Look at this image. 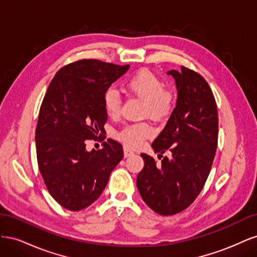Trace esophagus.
<instances>
[{
	"label": "esophagus",
	"instance_id": "obj_1",
	"mask_svg": "<svg viewBox=\"0 0 257 257\" xmlns=\"http://www.w3.org/2000/svg\"><path fill=\"white\" fill-rule=\"evenodd\" d=\"M123 152H124V157H125V158L131 157V155L134 154V151L132 150L131 148L127 147V146H124V147H123Z\"/></svg>",
	"mask_w": 257,
	"mask_h": 257
}]
</instances>
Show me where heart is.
<instances>
[{"instance_id":"obj_1","label":"heart","mask_w":257,"mask_h":257,"mask_svg":"<svg viewBox=\"0 0 257 257\" xmlns=\"http://www.w3.org/2000/svg\"><path fill=\"white\" fill-rule=\"evenodd\" d=\"M125 89L145 100L144 114L154 119H165L173 112L176 105V96L173 90L164 88L163 80L148 69H141L124 83ZM106 113L116 118L121 112V97L114 89H108L103 97ZM154 127L149 122H139L126 125L118 132L116 137L131 147H138L147 138L152 137Z\"/></svg>"}]
</instances>
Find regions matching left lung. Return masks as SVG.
<instances>
[{
  "label": "left lung",
  "mask_w": 257,
  "mask_h": 257,
  "mask_svg": "<svg viewBox=\"0 0 257 257\" xmlns=\"http://www.w3.org/2000/svg\"><path fill=\"white\" fill-rule=\"evenodd\" d=\"M178 89L175 109L160 135L154 152L170 151L161 166L142 153L145 166L137 176V189L145 203L161 215L183 211L203 190L217 146V109L213 93L200 74L185 66L168 72Z\"/></svg>",
  "instance_id": "8db88e82"
}]
</instances>
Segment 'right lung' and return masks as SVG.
<instances>
[{"mask_svg":"<svg viewBox=\"0 0 257 257\" xmlns=\"http://www.w3.org/2000/svg\"><path fill=\"white\" fill-rule=\"evenodd\" d=\"M128 67L75 61L59 69L46 92L35 131L37 163L49 194L65 209L78 211L94 203L123 159L113 139L91 152L85 144L104 133V94Z\"/></svg>","mask_w":257,"mask_h":257,"instance_id":"1","label":"right lung"}]
</instances>
